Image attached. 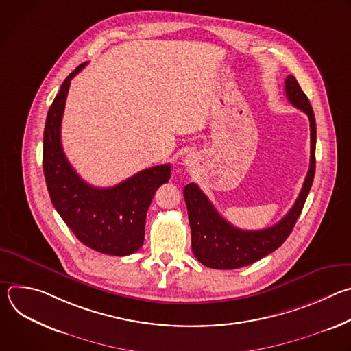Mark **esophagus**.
Returning a JSON list of instances; mask_svg holds the SVG:
<instances>
[{"label":"esophagus","mask_w":351,"mask_h":351,"mask_svg":"<svg viewBox=\"0 0 351 351\" xmlns=\"http://www.w3.org/2000/svg\"><path fill=\"white\" fill-rule=\"evenodd\" d=\"M194 162H195V156H194V154H189V156L184 157V164H186L187 167L193 165Z\"/></svg>","instance_id":"34e87169"}]
</instances>
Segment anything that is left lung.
I'll list each match as a JSON object with an SVG mask.
<instances>
[{
    "mask_svg": "<svg viewBox=\"0 0 351 351\" xmlns=\"http://www.w3.org/2000/svg\"><path fill=\"white\" fill-rule=\"evenodd\" d=\"M285 91L291 106L306 112L310 119L311 157L302 191H300L290 211L274 226L261 230H243L230 225L223 217H221L208 197L199 190L195 183L184 186L183 195L191 228L193 254L208 268L237 269L271 254L289 237L303 211L315 175L317 125L310 99L294 76L289 75L286 77Z\"/></svg>",
    "mask_w": 351,
    "mask_h": 351,
    "instance_id": "left-lung-1",
    "label": "left lung"
}]
</instances>
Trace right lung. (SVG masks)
<instances>
[{
    "instance_id": "add662e5",
    "label": "right lung",
    "mask_w": 351,
    "mask_h": 351,
    "mask_svg": "<svg viewBox=\"0 0 351 351\" xmlns=\"http://www.w3.org/2000/svg\"><path fill=\"white\" fill-rule=\"evenodd\" d=\"M79 65L61 84L48 110L43 169L53 206L87 247L108 256L136 253L144 241L145 214L157 189L171 178V165L143 169L114 187H94L72 168L61 144V122L71 80L86 66Z\"/></svg>"
}]
</instances>
